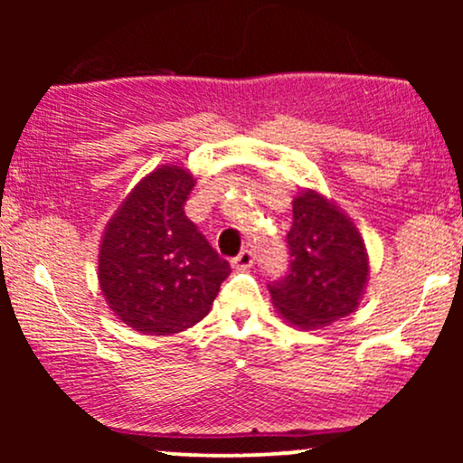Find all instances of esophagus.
Instances as JSON below:
<instances>
[{
    "label": "esophagus",
    "instance_id": "esophagus-1",
    "mask_svg": "<svg viewBox=\"0 0 463 463\" xmlns=\"http://www.w3.org/2000/svg\"><path fill=\"white\" fill-rule=\"evenodd\" d=\"M254 263V252L252 250H241V252L237 254L235 259H232V265H235V268H239V269H246V268H250V265Z\"/></svg>",
    "mask_w": 463,
    "mask_h": 463
}]
</instances>
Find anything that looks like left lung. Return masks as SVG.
Here are the masks:
<instances>
[{
  "mask_svg": "<svg viewBox=\"0 0 463 463\" xmlns=\"http://www.w3.org/2000/svg\"><path fill=\"white\" fill-rule=\"evenodd\" d=\"M287 250L289 268L268 285L285 320L317 328L357 309L368 280L364 239L316 191H305L294 200Z\"/></svg>",
  "mask_w": 463,
  "mask_h": 463,
  "instance_id": "left-lung-1",
  "label": "left lung"
}]
</instances>
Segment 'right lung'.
Masks as SVG:
<instances>
[{
  "label": "right lung",
  "instance_id": "1",
  "mask_svg": "<svg viewBox=\"0 0 463 463\" xmlns=\"http://www.w3.org/2000/svg\"><path fill=\"white\" fill-rule=\"evenodd\" d=\"M195 180L176 165L141 180L99 246V287L135 331L172 335L211 311L231 265L184 213Z\"/></svg>",
  "mask_w": 463,
  "mask_h": 463
}]
</instances>
